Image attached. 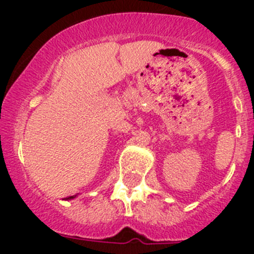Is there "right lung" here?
Returning a JSON list of instances; mask_svg holds the SVG:
<instances>
[{
	"label": "right lung",
	"mask_w": 254,
	"mask_h": 254,
	"mask_svg": "<svg viewBox=\"0 0 254 254\" xmlns=\"http://www.w3.org/2000/svg\"><path fill=\"white\" fill-rule=\"evenodd\" d=\"M76 196H69V197H67V198H64V199H72V198H75Z\"/></svg>",
	"instance_id": "right-lung-1"
}]
</instances>
